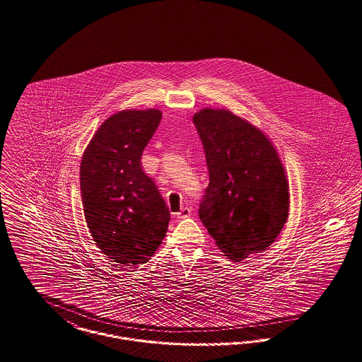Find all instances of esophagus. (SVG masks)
<instances>
[{"mask_svg":"<svg viewBox=\"0 0 362 362\" xmlns=\"http://www.w3.org/2000/svg\"><path fill=\"white\" fill-rule=\"evenodd\" d=\"M190 215H192V211H190V208H188V206H182L181 211L175 214L177 219H180V221H181V219H187Z\"/></svg>","mask_w":362,"mask_h":362,"instance_id":"1","label":"esophagus"}]
</instances>
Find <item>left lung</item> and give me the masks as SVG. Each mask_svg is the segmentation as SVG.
Returning <instances> with one entry per match:
<instances>
[{"label": "left lung", "instance_id": "left-lung-1", "mask_svg": "<svg viewBox=\"0 0 362 362\" xmlns=\"http://www.w3.org/2000/svg\"><path fill=\"white\" fill-rule=\"evenodd\" d=\"M193 123L204 146L209 185L199 216L216 246L239 262L262 252L289 215V182L273 141L226 108H202Z\"/></svg>", "mask_w": 362, "mask_h": 362}]
</instances>
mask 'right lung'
Wrapping results in <instances>:
<instances>
[{
    "instance_id": "1",
    "label": "right lung",
    "mask_w": 362,
    "mask_h": 362,
    "mask_svg": "<svg viewBox=\"0 0 362 362\" xmlns=\"http://www.w3.org/2000/svg\"><path fill=\"white\" fill-rule=\"evenodd\" d=\"M160 117L157 108L116 112L98 127L81 159L88 228L98 249L123 267L147 262L168 231L169 208L141 162Z\"/></svg>"
}]
</instances>
